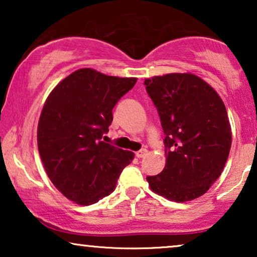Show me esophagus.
Returning a JSON list of instances; mask_svg holds the SVG:
<instances>
[{
    "mask_svg": "<svg viewBox=\"0 0 257 257\" xmlns=\"http://www.w3.org/2000/svg\"><path fill=\"white\" fill-rule=\"evenodd\" d=\"M147 154V150H140V151H138V152L136 153V157L138 158V159H142V158H144Z\"/></svg>",
    "mask_w": 257,
    "mask_h": 257,
    "instance_id": "1",
    "label": "esophagus"
}]
</instances>
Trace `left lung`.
<instances>
[{
	"mask_svg": "<svg viewBox=\"0 0 257 257\" xmlns=\"http://www.w3.org/2000/svg\"><path fill=\"white\" fill-rule=\"evenodd\" d=\"M145 85L166 135V165L146 178L151 191L171 201H192L217 180L229 156L226 106L208 83L189 72L154 76Z\"/></svg>",
	"mask_w": 257,
	"mask_h": 257,
	"instance_id": "obj_1",
	"label": "left lung"
}]
</instances>
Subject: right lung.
Masks as SVG:
<instances>
[{"mask_svg": "<svg viewBox=\"0 0 257 257\" xmlns=\"http://www.w3.org/2000/svg\"><path fill=\"white\" fill-rule=\"evenodd\" d=\"M137 80L78 69L45 100L37 126L38 152L55 187L77 205H92L110 195L135 158L101 137L113 119L112 108Z\"/></svg>", "mask_w": 257, "mask_h": 257, "instance_id": "add662e5", "label": "right lung"}]
</instances>
